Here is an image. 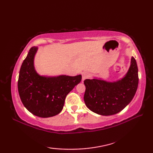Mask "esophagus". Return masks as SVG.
Returning <instances> with one entry per match:
<instances>
[{"instance_id":"1","label":"esophagus","mask_w":153,"mask_h":153,"mask_svg":"<svg viewBox=\"0 0 153 153\" xmlns=\"http://www.w3.org/2000/svg\"><path fill=\"white\" fill-rule=\"evenodd\" d=\"M89 77V74L87 72H83L82 73V81H84L85 79H87Z\"/></svg>"}]
</instances>
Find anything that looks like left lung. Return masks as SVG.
<instances>
[{"label":"left lung","mask_w":153,"mask_h":153,"mask_svg":"<svg viewBox=\"0 0 153 153\" xmlns=\"http://www.w3.org/2000/svg\"><path fill=\"white\" fill-rule=\"evenodd\" d=\"M138 83L137 65L132 56L130 66L122 78L114 82L97 77L84 81V101L87 108L98 114H116L131 101L137 91Z\"/></svg>","instance_id":"8db88e82"}]
</instances>
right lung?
<instances>
[{"instance_id": "right-lung-1", "label": "right lung", "mask_w": 153, "mask_h": 153, "mask_svg": "<svg viewBox=\"0 0 153 153\" xmlns=\"http://www.w3.org/2000/svg\"><path fill=\"white\" fill-rule=\"evenodd\" d=\"M37 50V47H31L23 62L18 89L23 105L28 111L41 118H49L62 111L67 95L80 83L82 75L47 76L39 74L34 66Z\"/></svg>"}]
</instances>
